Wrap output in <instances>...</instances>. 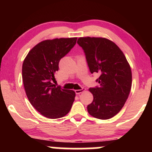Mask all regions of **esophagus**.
Here are the masks:
<instances>
[{"label": "esophagus", "mask_w": 152, "mask_h": 152, "mask_svg": "<svg viewBox=\"0 0 152 152\" xmlns=\"http://www.w3.org/2000/svg\"><path fill=\"white\" fill-rule=\"evenodd\" d=\"M83 91H84L83 88H81V89H78V90H75V93H76V94H80L81 93H82Z\"/></svg>", "instance_id": "1"}]
</instances>
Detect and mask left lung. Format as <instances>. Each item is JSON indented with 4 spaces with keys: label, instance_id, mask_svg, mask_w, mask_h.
<instances>
[{
    "label": "left lung",
    "instance_id": "left-lung-1",
    "mask_svg": "<svg viewBox=\"0 0 152 152\" xmlns=\"http://www.w3.org/2000/svg\"><path fill=\"white\" fill-rule=\"evenodd\" d=\"M83 48L91 74H100L99 86L90 88L94 100L87 106L91 116L109 119L121 111L132 88L131 67L124 54L113 41L105 38L81 37Z\"/></svg>",
    "mask_w": 152,
    "mask_h": 152
}]
</instances>
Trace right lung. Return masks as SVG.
<instances>
[{
	"instance_id": "add662e5",
	"label": "right lung",
	"mask_w": 152,
	"mask_h": 152,
	"mask_svg": "<svg viewBox=\"0 0 152 152\" xmlns=\"http://www.w3.org/2000/svg\"><path fill=\"white\" fill-rule=\"evenodd\" d=\"M77 38L43 41L28 52L22 66V78L29 102L41 115L58 118L69 112L74 102V91L52 83L63 57L75 46Z\"/></svg>"
}]
</instances>
